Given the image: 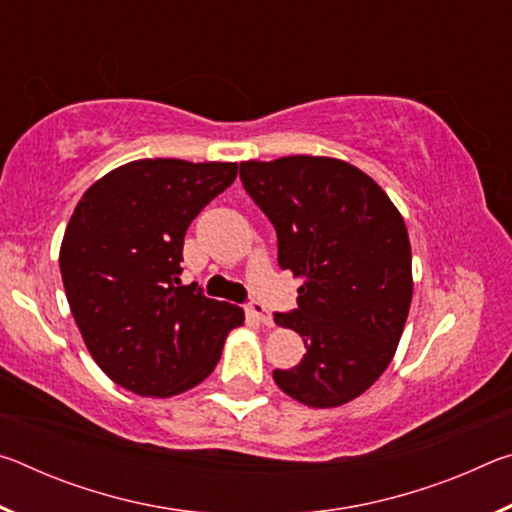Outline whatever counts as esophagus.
<instances>
[{
    "instance_id": "obj_1",
    "label": "esophagus",
    "mask_w": 512,
    "mask_h": 512,
    "mask_svg": "<svg viewBox=\"0 0 512 512\" xmlns=\"http://www.w3.org/2000/svg\"><path fill=\"white\" fill-rule=\"evenodd\" d=\"M248 316L253 318V320H257V323L266 325V327H273V325H275L271 311H268V309L262 305V302H250V305H248Z\"/></svg>"
}]
</instances>
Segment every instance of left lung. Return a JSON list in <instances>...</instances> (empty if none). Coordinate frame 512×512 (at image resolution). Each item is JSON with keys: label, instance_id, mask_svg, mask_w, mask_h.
Instances as JSON below:
<instances>
[{"label": "left lung", "instance_id": "obj_1", "mask_svg": "<svg viewBox=\"0 0 512 512\" xmlns=\"http://www.w3.org/2000/svg\"><path fill=\"white\" fill-rule=\"evenodd\" d=\"M250 198L277 232V264L302 280L298 309L275 314L307 354L273 370L311 409L357 400L393 361L413 298L411 241L388 194L354 164L325 155L248 160Z\"/></svg>", "mask_w": 512, "mask_h": 512}]
</instances>
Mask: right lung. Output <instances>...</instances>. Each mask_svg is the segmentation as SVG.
<instances>
[{
	"mask_svg": "<svg viewBox=\"0 0 512 512\" xmlns=\"http://www.w3.org/2000/svg\"><path fill=\"white\" fill-rule=\"evenodd\" d=\"M237 162L144 158L76 203L60 244L69 309L97 366L126 391L173 397L212 375L244 309L178 287L185 232Z\"/></svg>",
	"mask_w": 512,
	"mask_h": 512,
	"instance_id": "right-lung-1",
	"label": "right lung"
}]
</instances>
